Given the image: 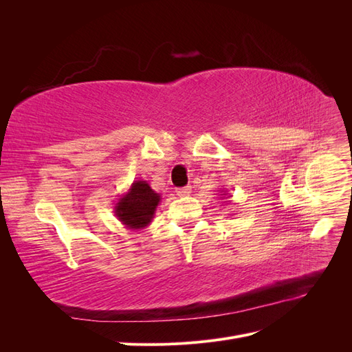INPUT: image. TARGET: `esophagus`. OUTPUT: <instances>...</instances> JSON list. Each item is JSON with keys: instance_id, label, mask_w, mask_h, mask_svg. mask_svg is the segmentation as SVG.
I'll use <instances>...</instances> for the list:
<instances>
[{"instance_id": "1", "label": "esophagus", "mask_w": 352, "mask_h": 352, "mask_svg": "<svg viewBox=\"0 0 352 352\" xmlns=\"http://www.w3.org/2000/svg\"><path fill=\"white\" fill-rule=\"evenodd\" d=\"M190 190H192L190 189V186H185V188H179L176 192L179 197H188L190 194Z\"/></svg>"}]
</instances>
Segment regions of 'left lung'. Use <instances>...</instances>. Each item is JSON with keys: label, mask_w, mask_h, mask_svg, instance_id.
<instances>
[{"label": "left lung", "mask_w": 352, "mask_h": 352, "mask_svg": "<svg viewBox=\"0 0 352 352\" xmlns=\"http://www.w3.org/2000/svg\"><path fill=\"white\" fill-rule=\"evenodd\" d=\"M220 197H228V198H229V197H230V195H229V194H228V192H225V194H220Z\"/></svg>", "instance_id": "obj_1"}]
</instances>
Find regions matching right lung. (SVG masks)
I'll use <instances>...</instances> for the list:
<instances>
[{"instance_id": "obj_1", "label": "right lung", "mask_w": 352, "mask_h": 352, "mask_svg": "<svg viewBox=\"0 0 352 352\" xmlns=\"http://www.w3.org/2000/svg\"><path fill=\"white\" fill-rule=\"evenodd\" d=\"M162 201L146 180H135L114 206V216L126 229L141 230L154 219L155 210Z\"/></svg>"}]
</instances>
